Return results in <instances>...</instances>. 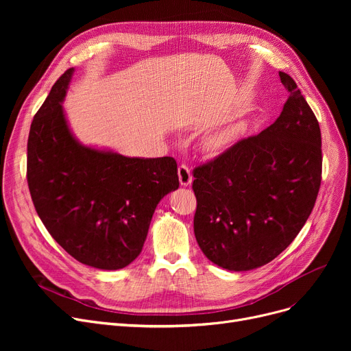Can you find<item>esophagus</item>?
Masks as SVG:
<instances>
[{
    "mask_svg": "<svg viewBox=\"0 0 351 351\" xmlns=\"http://www.w3.org/2000/svg\"><path fill=\"white\" fill-rule=\"evenodd\" d=\"M178 175H179V182L182 186H189L192 183V173H191V169L188 168V166L185 163H180L179 168H178Z\"/></svg>",
    "mask_w": 351,
    "mask_h": 351,
    "instance_id": "34e87169",
    "label": "esophagus"
}]
</instances>
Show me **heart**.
Instances as JSON below:
<instances>
[{
    "label": "heart",
    "mask_w": 351,
    "mask_h": 351,
    "mask_svg": "<svg viewBox=\"0 0 351 351\" xmlns=\"http://www.w3.org/2000/svg\"><path fill=\"white\" fill-rule=\"evenodd\" d=\"M234 136V132L233 131H226V132H220V134H216L213 136L209 138L208 141V145L212 151H217V149H222L223 146H226Z\"/></svg>",
    "instance_id": "1"
}]
</instances>
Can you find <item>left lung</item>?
<instances>
[{"label": "left lung", "instance_id": "obj_1", "mask_svg": "<svg viewBox=\"0 0 351 351\" xmlns=\"http://www.w3.org/2000/svg\"><path fill=\"white\" fill-rule=\"evenodd\" d=\"M280 117L193 169V230L215 265L246 271L278 257L299 234L322 183V134L296 82Z\"/></svg>", "mask_w": 351, "mask_h": 351}]
</instances>
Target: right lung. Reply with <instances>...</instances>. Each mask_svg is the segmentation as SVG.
I'll list each match as a JSON object with an SVG mask.
<instances>
[{"mask_svg": "<svg viewBox=\"0 0 351 351\" xmlns=\"http://www.w3.org/2000/svg\"><path fill=\"white\" fill-rule=\"evenodd\" d=\"M73 68L53 84L35 114L27 145V180L49 234L78 262L117 270L142 252L156 205L179 188L171 156L128 158L81 145L61 102Z\"/></svg>", "mask_w": 351, "mask_h": 351, "instance_id": "1", "label": "right lung"}]
</instances>
